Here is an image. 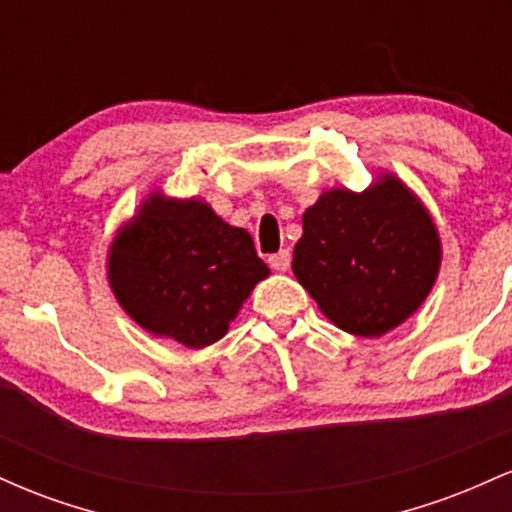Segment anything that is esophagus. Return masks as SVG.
Segmentation results:
<instances>
[{
  "label": "esophagus",
  "mask_w": 512,
  "mask_h": 512,
  "mask_svg": "<svg viewBox=\"0 0 512 512\" xmlns=\"http://www.w3.org/2000/svg\"><path fill=\"white\" fill-rule=\"evenodd\" d=\"M269 267L276 269V272H286L291 267V252L289 250H279L274 255H269Z\"/></svg>",
  "instance_id": "34e87169"
}]
</instances>
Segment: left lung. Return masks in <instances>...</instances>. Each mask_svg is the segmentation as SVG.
Returning a JSON list of instances; mask_svg holds the SVG:
<instances>
[{"instance_id":"8db88e82","label":"left lung","mask_w":512,"mask_h":512,"mask_svg":"<svg viewBox=\"0 0 512 512\" xmlns=\"http://www.w3.org/2000/svg\"><path fill=\"white\" fill-rule=\"evenodd\" d=\"M293 274L344 332L380 337L424 303L440 267L428 211L392 175L354 195L330 190L303 214Z\"/></svg>"}]
</instances>
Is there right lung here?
<instances>
[{"label": "right lung", "mask_w": 512, "mask_h": 512, "mask_svg": "<svg viewBox=\"0 0 512 512\" xmlns=\"http://www.w3.org/2000/svg\"><path fill=\"white\" fill-rule=\"evenodd\" d=\"M269 267L245 228L207 204L154 195L113 240L108 276L117 301L144 330L202 349L226 334Z\"/></svg>", "instance_id": "add662e5"}]
</instances>
